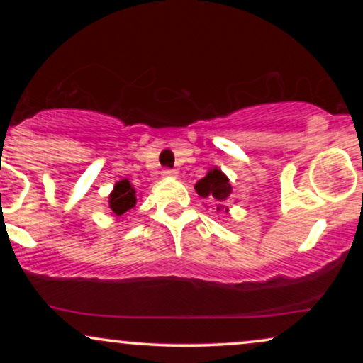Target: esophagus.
I'll return each instance as SVG.
<instances>
[{"instance_id":"obj_1","label":"esophagus","mask_w":363,"mask_h":363,"mask_svg":"<svg viewBox=\"0 0 363 363\" xmlns=\"http://www.w3.org/2000/svg\"><path fill=\"white\" fill-rule=\"evenodd\" d=\"M162 177L163 178H175L177 177V170H170V168H165V170L162 172Z\"/></svg>"}]
</instances>
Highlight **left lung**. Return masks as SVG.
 I'll use <instances>...</instances> for the list:
<instances>
[{
	"label": "left lung",
	"instance_id": "left-lung-1",
	"mask_svg": "<svg viewBox=\"0 0 363 363\" xmlns=\"http://www.w3.org/2000/svg\"><path fill=\"white\" fill-rule=\"evenodd\" d=\"M195 190L201 198H210V200L215 201V208H213V210H226L228 213V208L223 205V203L231 196L233 186L230 183V178H228L220 168H210L206 175L203 177L200 182H196Z\"/></svg>",
	"mask_w": 363,
	"mask_h": 363
}]
</instances>
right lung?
I'll return each mask as SVG.
<instances>
[{"mask_svg": "<svg viewBox=\"0 0 363 363\" xmlns=\"http://www.w3.org/2000/svg\"><path fill=\"white\" fill-rule=\"evenodd\" d=\"M135 188L132 186V183L123 178V180L117 182L113 185V190L108 195V208H111L113 215L121 216L123 213L130 211L132 208L137 205V195Z\"/></svg>", "mask_w": 363, "mask_h": 363, "instance_id": "1", "label": "right lung"}]
</instances>
